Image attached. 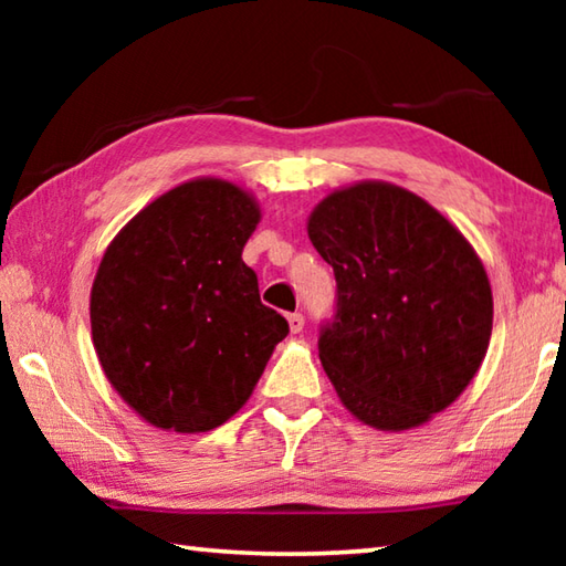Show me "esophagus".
Returning a JSON list of instances; mask_svg holds the SVG:
<instances>
[{"instance_id": "34e87169", "label": "esophagus", "mask_w": 566, "mask_h": 566, "mask_svg": "<svg viewBox=\"0 0 566 566\" xmlns=\"http://www.w3.org/2000/svg\"><path fill=\"white\" fill-rule=\"evenodd\" d=\"M286 322H290V329L294 332V334H300L302 329H304V317L300 312H294V314H290V317H286Z\"/></svg>"}]
</instances>
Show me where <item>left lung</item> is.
I'll use <instances>...</instances> for the list:
<instances>
[{
	"label": "left lung",
	"mask_w": 566,
	"mask_h": 566,
	"mask_svg": "<svg viewBox=\"0 0 566 566\" xmlns=\"http://www.w3.org/2000/svg\"><path fill=\"white\" fill-rule=\"evenodd\" d=\"M306 232L337 280L319 359L364 424L405 432L444 411L482 367L492 286L467 237L389 181L334 189Z\"/></svg>",
	"instance_id": "8db88e82"
}]
</instances>
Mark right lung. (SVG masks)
Here are the masks:
<instances>
[{
  "mask_svg": "<svg viewBox=\"0 0 566 566\" xmlns=\"http://www.w3.org/2000/svg\"><path fill=\"white\" fill-rule=\"evenodd\" d=\"M260 219L247 189L199 177L149 202L104 252L90 296L94 352L151 427L224 424L290 334L242 262Z\"/></svg>",
  "mask_w": 566,
  "mask_h": 566,
  "instance_id": "right-lung-1",
  "label": "right lung"
}]
</instances>
